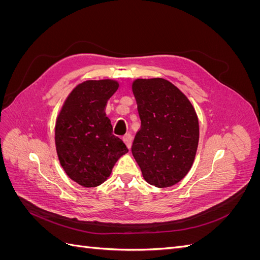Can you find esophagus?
<instances>
[{"instance_id":"esophagus-1","label":"esophagus","mask_w":260,"mask_h":260,"mask_svg":"<svg viewBox=\"0 0 260 260\" xmlns=\"http://www.w3.org/2000/svg\"><path fill=\"white\" fill-rule=\"evenodd\" d=\"M123 141H124L125 145L128 146V148H130L131 145H132V136H131V133H127V135L123 137Z\"/></svg>"}]
</instances>
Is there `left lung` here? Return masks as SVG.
<instances>
[{
	"mask_svg": "<svg viewBox=\"0 0 260 260\" xmlns=\"http://www.w3.org/2000/svg\"><path fill=\"white\" fill-rule=\"evenodd\" d=\"M132 92L141 119L132 155L147 183L175 185L190 171L198 151L200 127L195 109L175 84L162 78L137 79Z\"/></svg>",
	"mask_w": 260,
	"mask_h": 260,
	"instance_id": "8db88e82",
	"label": "left lung"
}]
</instances>
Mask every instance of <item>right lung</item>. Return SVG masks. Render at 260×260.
Masks as SVG:
<instances>
[{"label":"right lung","instance_id":"right-lung-1","mask_svg":"<svg viewBox=\"0 0 260 260\" xmlns=\"http://www.w3.org/2000/svg\"><path fill=\"white\" fill-rule=\"evenodd\" d=\"M119 83L88 80L69 94L55 124V145L67 176L84 187H95L111 176L116 161L129 149L113 135L105 114L107 101Z\"/></svg>","mask_w":260,"mask_h":260}]
</instances>
